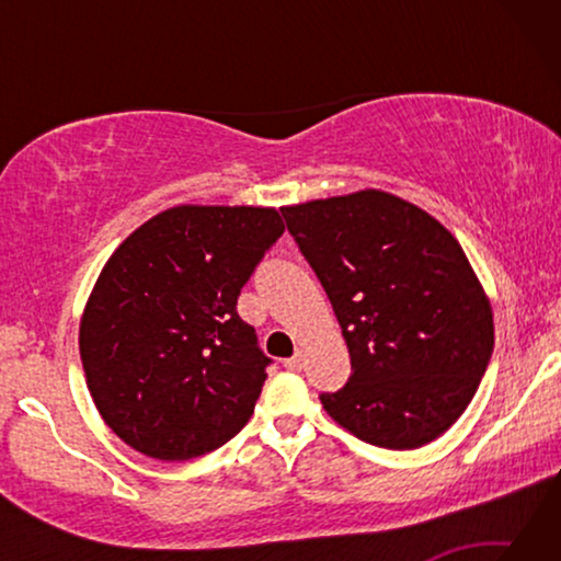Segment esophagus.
<instances>
[{"label": "esophagus", "instance_id": "esophagus-1", "mask_svg": "<svg viewBox=\"0 0 561 561\" xmlns=\"http://www.w3.org/2000/svg\"><path fill=\"white\" fill-rule=\"evenodd\" d=\"M304 366V354L301 351H297L291 358H284V368H289V371H301Z\"/></svg>", "mask_w": 561, "mask_h": 561}]
</instances>
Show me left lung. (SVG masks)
Returning a JSON list of instances; mask_svg holds the SVG:
<instances>
[{"label":"left lung","mask_w":561,"mask_h":561,"mask_svg":"<svg viewBox=\"0 0 561 561\" xmlns=\"http://www.w3.org/2000/svg\"><path fill=\"white\" fill-rule=\"evenodd\" d=\"M324 287L351 378L321 405L356 438L413 450L470 405L495 344L485 287L433 215L386 190L282 207Z\"/></svg>","instance_id":"left-lung-1"}]
</instances>
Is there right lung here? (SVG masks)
Here are the masks:
<instances>
[{
	"instance_id": "1",
	"label": "right lung",
	"mask_w": 561,
	"mask_h": 561,
	"mask_svg": "<svg viewBox=\"0 0 561 561\" xmlns=\"http://www.w3.org/2000/svg\"><path fill=\"white\" fill-rule=\"evenodd\" d=\"M282 232L274 207L175 205L103 264L79 351L103 423L133 450L190 460L250 421L270 358L237 297Z\"/></svg>"
}]
</instances>
